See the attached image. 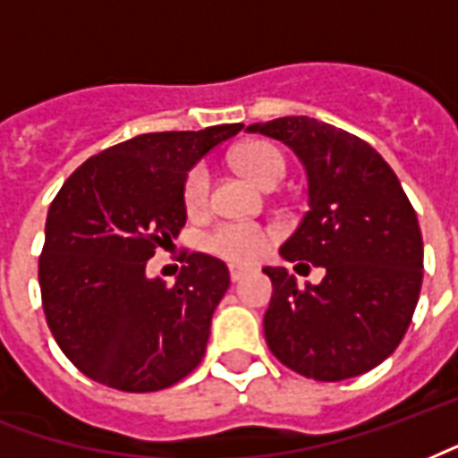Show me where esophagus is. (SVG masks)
Here are the masks:
<instances>
[{
    "label": "esophagus",
    "mask_w": 458,
    "mask_h": 458,
    "mask_svg": "<svg viewBox=\"0 0 458 458\" xmlns=\"http://www.w3.org/2000/svg\"><path fill=\"white\" fill-rule=\"evenodd\" d=\"M250 272H252V267H245V264H230V279L233 281H240Z\"/></svg>",
    "instance_id": "1"
}]
</instances>
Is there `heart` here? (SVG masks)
<instances>
[{
  "label": "heart",
  "instance_id": "1",
  "mask_svg": "<svg viewBox=\"0 0 458 458\" xmlns=\"http://www.w3.org/2000/svg\"><path fill=\"white\" fill-rule=\"evenodd\" d=\"M233 162L242 174H247L255 184L264 186V189H274L281 179L286 177V169H289L284 150L269 140L245 143L233 152ZM208 194H211V174H208L206 165H194L186 172L184 186H182L186 213L199 216V213L206 211ZM272 242L274 233L259 223H220L203 240L208 252L238 264L257 262L259 257L267 255Z\"/></svg>",
  "mask_w": 458,
  "mask_h": 458
}]
</instances>
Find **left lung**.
I'll list each match as a JSON object with an SVG mask.
<instances>
[{"instance_id":"left-lung-1","label":"left lung","mask_w":458,"mask_h":458,"mask_svg":"<svg viewBox=\"0 0 458 458\" xmlns=\"http://www.w3.org/2000/svg\"><path fill=\"white\" fill-rule=\"evenodd\" d=\"M247 131L284 140L306 165L310 208L281 255L325 269L303 289L286 269H264L274 286L264 313L269 350L315 381L378 367L401 344L422 286V233L395 172L367 140L318 118Z\"/></svg>"}]
</instances>
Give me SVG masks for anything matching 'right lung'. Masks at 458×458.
I'll return each instance as SVG.
<instances>
[{"mask_svg":"<svg viewBox=\"0 0 458 458\" xmlns=\"http://www.w3.org/2000/svg\"><path fill=\"white\" fill-rule=\"evenodd\" d=\"M240 131L223 123L135 135L60 186L38 259L40 298L57 347L91 381L152 393L201 364L228 267L184 252L172 286L148 279L145 267L184 228L186 172Z\"/></svg>","mask_w":458,"mask_h":458,"instance_id":"1","label":"right lung"}]
</instances>
